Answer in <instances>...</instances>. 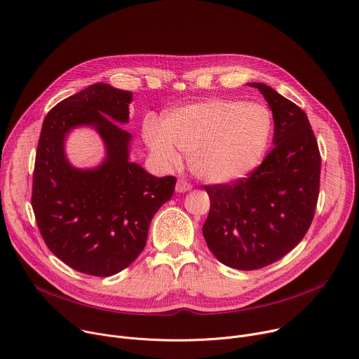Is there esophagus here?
Returning <instances> with one entry per match:
<instances>
[{"label":"esophagus","instance_id":"esophagus-1","mask_svg":"<svg viewBox=\"0 0 359 359\" xmlns=\"http://www.w3.org/2000/svg\"><path fill=\"white\" fill-rule=\"evenodd\" d=\"M192 188V185L189 182H187L185 180H178L177 185H175V191L177 192H187Z\"/></svg>","mask_w":359,"mask_h":359}]
</instances>
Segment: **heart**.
I'll list each match as a JSON object with an SVG mask.
<instances>
[{
    "instance_id": "b5f03b06",
    "label": "heart",
    "mask_w": 359,
    "mask_h": 359,
    "mask_svg": "<svg viewBox=\"0 0 359 359\" xmlns=\"http://www.w3.org/2000/svg\"><path fill=\"white\" fill-rule=\"evenodd\" d=\"M271 133V115L258 104L211 100L177 109L164 128L149 124L144 137L165 167L181 163L177 151L189 155L192 172L210 182H226L252 170Z\"/></svg>"
}]
</instances>
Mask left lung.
I'll return each instance as SVG.
<instances>
[{"mask_svg":"<svg viewBox=\"0 0 359 359\" xmlns=\"http://www.w3.org/2000/svg\"><path fill=\"white\" fill-rule=\"evenodd\" d=\"M273 116V148L247 177L204 185L211 207L203 233L226 266L254 271L295 248L315 215L321 154L306 114L262 83Z\"/></svg>","mask_w":359,"mask_h":359,"instance_id":"8db88e82","label":"left lung"}]
</instances>
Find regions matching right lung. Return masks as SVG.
<instances>
[{"mask_svg":"<svg viewBox=\"0 0 359 359\" xmlns=\"http://www.w3.org/2000/svg\"><path fill=\"white\" fill-rule=\"evenodd\" d=\"M130 91L93 84L61 102L46 116L32 175L31 205L50 251L75 271L111 276L126 269L147 244L155 212L175 189L177 178H156L128 161ZM93 125L107 147L95 170L71 168L63 154L67 131Z\"/></svg>","mask_w":359,"mask_h":359,"instance_id":"1","label":"right lung"}]
</instances>
